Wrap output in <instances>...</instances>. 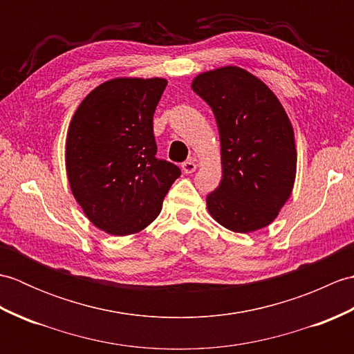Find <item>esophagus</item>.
<instances>
[{
	"label": "esophagus",
	"mask_w": 354,
	"mask_h": 354,
	"mask_svg": "<svg viewBox=\"0 0 354 354\" xmlns=\"http://www.w3.org/2000/svg\"><path fill=\"white\" fill-rule=\"evenodd\" d=\"M181 167H183V171L187 173V175H189V173H193L194 170L198 169V164H196V161H194V160H189V161L183 162Z\"/></svg>",
	"instance_id": "34e87169"
}]
</instances>
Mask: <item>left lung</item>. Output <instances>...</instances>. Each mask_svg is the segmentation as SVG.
Returning <instances> with one entry per match:
<instances>
[{
	"instance_id": "8db88e82",
	"label": "left lung",
	"mask_w": 354,
	"mask_h": 354,
	"mask_svg": "<svg viewBox=\"0 0 354 354\" xmlns=\"http://www.w3.org/2000/svg\"><path fill=\"white\" fill-rule=\"evenodd\" d=\"M221 137L222 181L207 196L208 213L234 232L268 227L289 199L297 175L293 127L280 100L239 66L205 71L192 82Z\"/></svg>"
}]
</instances>
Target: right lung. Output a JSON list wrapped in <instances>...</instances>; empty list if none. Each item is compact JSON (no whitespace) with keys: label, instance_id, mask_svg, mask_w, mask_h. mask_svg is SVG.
I'll return each instance as SVG.
<instances>
[{"label":"right lung","instance_id":"add662e5","mask_svg":"<svg viewBox=\"0 0 354 354\" xmlns=\"http://www.w3.org/2000/svg\"><path fill=\"white\" fill-rule=\"evenodd\" d=\"M167 86L161 77H117L94 88L74 112L65 164L74 199L99 230L129 236L161 213L181 175L158 160L153 114Z\"/></svg>","mask_w":354,"mask_h":354}]
</instances>
